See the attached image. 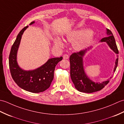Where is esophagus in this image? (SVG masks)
Segmentation results:
<instances>
[{"label":"esophagus","instance_id":"1","mask_svg":"<svg viewBox=\"0 0 124 124\" xmlns=\"http://www.w3.org/2000/svg\"><path fill=\"white\" fill-rule=\"evenodd\" d=\"M63 57L64 59H69V55L67 54H64L63 55Z\"/></svg>","mask_w":124,"mask_h":124}]
</instances>
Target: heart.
Wrapping results in <instances>:
<instances>
[{
	"label": "heart",
	"mask_w": 124,
	"mask_h": 124,
	"mask_svg": "<svg viewBox=\"0 0 124 124\" xmlns=\"http://www.w3.org/2000/svg\"><path fill=\"white\" fill-rule=\"evenodd\" d=\"M93 37V33L90 30L84 29L77 31L69 34L67 36L68 40L73 42V46L76 49H82L85 47L88 42ZM54 45L57 47H62L64 43L59 37H57L54 40Z\"/></svg>",
	"instance_id": "b5f03b06"
}]
</instances>
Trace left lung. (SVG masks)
<instances>
[{"label": "left lung", "instance_id": "8db88e82", "mask_svg": "<svg viewBox=\"0 0 124 124\" xmlns=\"http://www.w3.org/2000/svg\"><path fill=\"white\" fill-rule=\"evenodd\" d=\"M107 37L102 38L100 42H106L109 47L116 54H118V50L116 43V41L112 32L107 29ZM91 47H88L83 51L77 53H74L70 56V76L75 88L78 91L84 93H91L95 92L101 90L105 86L109 83L110 79L103 81L102 83H95L89 78L86 75L84 68L83 57L87 51H89ZM116 60L114 72H115L117 67L118 62V55ZM110 77V79H111Z\"/></svg>", "mask_w": 124, "mask_h": 124}]
</instances>
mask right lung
<instances>
[{"label": "right lung", "mask_w": 124, "mask_h": 124, "mask_svg": "<svg viewBox=\"0 0 124 124\" xmlns=\"http://www.w3.org/2000/svg\"><path fill=\"white\" fill-rule=\"evenodd\" d=\"M35 23L31 22L30 25ZM28 26L21 30L12 46L9 56V66L12 77L20 88L32 93H37L48 89L54 78L55 67L63 57L49 59L41 67L33 70H24L21 69L17 62V53L21 39Z\"/></svg>", "instance_id": "obj_1"}]
</instances>
